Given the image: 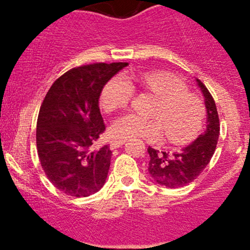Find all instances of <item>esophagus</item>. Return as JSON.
I'll return each instance as SVG.
<instances>
[{"instance_id": "34e87169", "label": "esophagus", "mask_w": 250, "mask_h": 250, "mask_svg": "<svg viewBox=\"0 0 250 250\" xmlns=\"http://www.w3.org/2000/svg\"><path fill=\"white\" fill-rule=\"evenodd\" d=\"M125 143V140H111V144H110L111 150H115V148L121 147Z\"/></svg>"}]
</instances>
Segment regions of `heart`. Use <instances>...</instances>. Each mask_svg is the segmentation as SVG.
<instances>
[{
    "label": "heart",
    "mask_w": 250,
    "mask_h": 250,
    "mask_svg": "<svg viewBox=\"0 0 250 250\" xmlns=\"http://www.w3.org/2000/svg\"><path fill=\"white\" fill-rule=\"evenodd\" d=\"M135 85L157 98L148 113L153 118L132 112L120 116L110 125L113 139L156 141L162 137V129L168 143L174 145H185L195 139L206 120V105L201 98L191 94L181 81L169 74L116 75L103 88V109L111 112L127 106L134 97Z\"/></svg>",
    "instance_id": "obj_1"
}]
</instances>
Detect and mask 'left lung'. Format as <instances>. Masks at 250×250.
<instances>
[{
    "instance_id": "obj_1",
    "label": "left lung",
    "mask_w": 250,
    "mask_h": 250,
    "mask_svg": "<svg viewBox=\"0 0 250 250\" xmlns=\"http://www.w3.org/2000/svg\"><path fill=\"white\" fill-rule=\"evenodd\" d=\"M197 81L198 87L204 95V103L207 109V128L206 132L197 138L192 144L183 148V151L169 152L158 151L148 146L147 152L150 155L148 161V173L153 180L160 185L167 188H183L191 181L197 179L204 168L210 162L214 151L218 144L220 134V122H219L218 110L213 97L206 85Z\"/></svg>"
}]
</instances>
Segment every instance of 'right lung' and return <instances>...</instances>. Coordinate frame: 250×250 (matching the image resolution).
I'll use <instances>...</instances> for the list:
<instances>
[{
    "mask_svg": "<svg viewBox=\"0 0 250 250\" xmlns=\"http://www.w3.org/2000/svg\"><path fill=\"white\" fill-rule=\"evenodd\" d=\"M127 65L74 67L44 97L37 118V153L50 183L66 195L87 197L105 184L112 152L109 145L98 147L105 132L99 98L107 81Z\"/></svg>",
    "mask_w": 250,
    "mask_h": 250,
    "instance_id": "add662e5",
    "label": "right lung"
}]
</instances>
